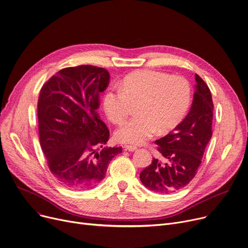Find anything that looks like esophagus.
Instances as JSON below:
<instances>
[{
	"label": "esophagus",
	"mask_w": 248,
	"mask_h": 248,
	"mask_svg": "<svg viewBox=\"0 0 248 248\" xmlns=\"http://www.w3.org/2000/svg\"><path fill=\"white\" fill-rule=\"evenodd\" d=\"M124 149H125L126 151H129V152H134V151H136V150H137V147L127 145V146H124Z\"/></svg>",
	"instance_id": "34e87169"
}]
</instances>
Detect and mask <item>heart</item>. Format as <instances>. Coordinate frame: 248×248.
Masks as SVG:
<instances>
[{"label": "heart", "mask_w": 248, "mask_h": 248, "mask_svg": "<svg viewBox=\"0 0 248 248\" xmlns=\"http://www.w3.org/2000/svg\"><path fill=\"white\" fill-rule=\"evenodd\" d=\"M191 100V87L179 76L142 70L126 76L120 88H110L104 94L103 106L108 119L123 123L137 104V116L116 132L118 142L140 145L155 133L173 129L184 117Z\"/></svg>", "instance_id": "heart-1"}]
</instances>
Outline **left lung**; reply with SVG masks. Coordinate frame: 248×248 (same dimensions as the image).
I'll return each mask as SVG.
<instances>
[{
  "label": "left lung",
  "mask_w": 248,
  "mask_h": 248,
  "mask_svg": "<svg viewBox=\"0 0 248 248\" xmlns=\"http://www.w3.org/2000/svg\"><path fill=\"white\" fill-rule=\"evenodd\" d=\"M195 80L196 91L190 111L170 133L155 141L162 159L154 157L140 173L144 186L155 193H172L193 179L212 138V94L197 74Z\"/></svg>",
  "instance_id": "obj_1"
}]
</instances>
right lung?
I'll list each match as a JSON object with an SVG mask.
<instances>
[{"mask_svg":"<svg viewBox=\"0 0 248 248\" xmlns=\"http://www.w3.org/2000/svg\"><path fill=\"white\" fill-rule=\"evenodd\" d=\"M109 73L92 65L65 68L43 85L37 103L41 149L65 187L88 190L105 177L122 148H106L109 130L97 113Z\"/></svg>","mask_w":248,"mask_h":248,"instance_id":"1","label":"right lung"}]
</instances>
